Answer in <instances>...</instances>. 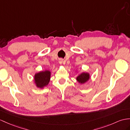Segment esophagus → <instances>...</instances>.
<instances>
[{"label": "esophagus", "instance_id": "obj_1", "mask_svg": "<svg viewBox=\"0 0 130 130\" xmlns=\"http://www.w3.org/2000/svg\"><path fill=\"white\" fill-rule=\"evenodd\" d=\"M59 63L61 64H62V63H63V59H62V58H60V59H59Z\"/></svg>", "mask_w": 130, "mask_h": 130}]
</instances>
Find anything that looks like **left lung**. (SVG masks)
Returning <instances> with one entry per match:
<instances>
[{
	"instance_id": "1",
	"label": "left lung",
	"mask_w": 130,
	"mask_h": 130,
	"mask_svg": "<svg viewBox=\"0 0 130 130\" xmlns=\"http://www.w3.org/2000/svg\"><path fill=\"white\" fill-rule=\"evenodd\" d=\"M89 74L87 73H83L77 77V80L80 83L83 84L89 80Z\"/></svg>"
}]
</instances>
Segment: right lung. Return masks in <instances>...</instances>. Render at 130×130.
<instances>
[{
	"mask_svg": "<svg viewBox=\"0 0 130 130\" xmlns=\"http://www.w3.org/2000/svg\"><path fill=\"white\" fill-rule=\"evenodd\" d=\"M51 76V72L48 71L40 72L35 75V82L36 84V86L40 88L48 85Z\"/></svg>",
	"mask_w": 130,
	"mask_h": 130,
	"instance_id": "add662e5",
	"label": "right lung"
}]
</instances>
